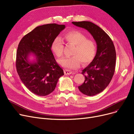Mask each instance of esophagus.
Masks as SVG:
<instances>
[{
	"label": "esophagus",
	"instance_id": "esophagus-1",
	"mask_svg": "<svg viewBox=\"0 0 134 134\" xmlns=\"http://www.w3.org/2000/svg\"><path fill=\"white\" fill-rule=\"evenodd\" d=\"M64 74H65L66 75H70L72 74V73H73L72 71L67 70H64Z\"/></svg>",
	"mask_w": 134,
	"mask_h": 134
}]
</instances>
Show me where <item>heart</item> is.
<instances>
[{"mask_svg":"<svg viewBox=\"0 0 134 134\" xmlns=\"http://www.w3.org/2000/svg\"><path fill=\"white\" fill-rule=\"evenodd\" d=\"M64 38L68 42L75 46L72 57H64L59 60V63L69 70L79 68L81 62L83 66L90 64L95 57L97 47L94 42L87 39L85 34L79 31L72 30L64 34ZM63 42L59 37H55L51 45V49L57 57H61L63 52Z\"/></svg>","mask_w":134,"mask_h":134,"instance_id":"b5f03b06","label":"heart"}]
</instances>
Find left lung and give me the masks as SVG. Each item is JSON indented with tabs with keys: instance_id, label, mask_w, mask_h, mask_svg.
Here are the masks:
<instances>
[{
	"instance_id": "obj_1",
	"label": "left lung",
	"mask_w": 134,
	"mask_h": 134,
	"mask_svg": "<svg viewBox=\"0 0 134 134\" xmlns=\"http://www.w3.org/2000/svg\"><path fill=\"white\" fill-rule=\"evenodd\" d=\"M72 23L87 30L96 43L95 57L82 70L81 73L85 80L79 86V90L86 95H96L107 87L114 76L116 57L115 46L109 35L98 25L88 21Z\"/></svg>"
}]
</instances>
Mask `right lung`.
<instances>
[{
  "instance_id": "1",
  "label": "right lung",
  "mask_w": 134,
  "mask_h": 134,
  "mask_svg": "<svg viewBox=\"0 0 134 134\" xmlns=\"http://www.w3.org/2000/svg\"><path fill=\"white\" fill-rule=\"evenodd\" d=\"M65 27L55 23L37 27L24 36L18 44L17 72L25 87L38 96H44L52 92L58 79L64 75L51 51V45ZM31 54L35 57L33 62L29 59Z\"/></svg>"
}]
</instances>
